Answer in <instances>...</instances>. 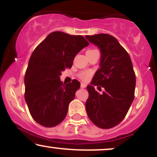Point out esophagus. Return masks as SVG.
Masks as SVG:
<instances>
[{"mask_svg":"<svg viewBox=\"0 0 157 157\" xmlns=\"http://www.w3.org/2000/svg\"><path fill=\"white\" fill-rule=\"evenodd\" d=\"M81 88H82V89H84V88H86V86H87V85L86 83H84V82H81V85H80Z\"/></svg>","mask_w":157,"mask_h":157,"instance_id":"34e87169","label":"esophagus"}]
</instances>
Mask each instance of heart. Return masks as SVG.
<instances>
[{"mask_svg": "<svg viewBox=\"0 0 157 157\" xmlns=\"http://www.w3.org/2000/svg\"><path fill=\"white\" fill-rule=\"evenodd\" d=\"M90 76H91V72H89V71H84V72L80 73L79 75V77L84 80H87Z\"/></svg>", "mask_w": 157, "mask_h": 157, "instance_id": "obj_1", "label": "heart"}]
</instances>
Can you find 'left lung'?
Returning a JSON list of instances; mask_svg holds the SVG:
<instances>
[{
  "label": "left lung",
  "mask_w": 157,
  "mask_h": 157,
  "mask_svg": "<svg viewBox=\"0 0 157 157\" xmlns=\"http://www.w3.org/2000/svg\"><path fill=\"white\" fill-rule=\"evenodd\" d=\"M86 38L100 49V68L87 86L89 98L86 109L97 127L109 129L125 118L134 99L136 76L128 52L118 40L108 34L86 35ZM104 88L100 94L94 86Z\"/></svg>",
  "instance_id": "8db88e82"
}]
</instances>
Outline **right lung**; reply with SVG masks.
Wrapping results in <instances>:
<instances>
[{
    "label": "right lung",
    "instance_id": "obj_1",
    "mask_svg": "<svg viewBox=\"0 0 157 157\" xmlns=\"http://www.w3.org/2000/svg\"><path fill=\"white\" fill-rule=\"evenodd\" d=\"M89 43L81 35L54 32L34 52L25 75V100L32 118L40 125L51 128L66 117L70 102L80 83L63 84L60 76L71 68L75 56Z\"/></svg>",
    "mask_w": 157,
    "mask_h": 157
}]
</instances>
